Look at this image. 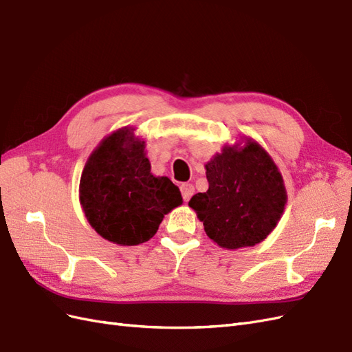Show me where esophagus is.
Here are the masks:
<instances>
[{
  "instance_id": "esophagus-1",
  "label": "esophagus",
  "mask_w": 352,
  "mask_h": 352,
  "mask_svg": "<svg viewBox=\"0 0 352 352\" xmlns=\"http://www.w3.org/2000/svg\"><path fill=\"white\" fill-rule=\"evenodd\" d=\"M180 192H182L184 201L188 202L190 199V197H192V194H194V186L190 185V184H182V185H180Z\"/></svg>"
}]
</instances>
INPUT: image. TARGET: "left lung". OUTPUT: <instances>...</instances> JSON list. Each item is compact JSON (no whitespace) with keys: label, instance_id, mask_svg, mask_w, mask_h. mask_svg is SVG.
I'll return each mask as SVG.
<instances>
[{"label":"left lung","instance_id":"1","mask_svg":"<svg viewBox=\"0 0 352 352\" xmlns=\"http://www.w3.org/2000/svg\"><path fill=\"white\" fill-rule=\"evenodd\" d=\"M207 192H198L189 207L219 247H254L267 238L283 214L286 188L270 154L254 141L223 145L206 164Z\"/></svg>","mask_w":352,"mask_h":352}]
</instances>
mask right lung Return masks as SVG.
Wrapping results in <instances>:
<instances>
[{
	"instance_id": "add662e5",
	"label": "right lung",
	"mask_w": 352,
	"mask_h": 352,
	"mask_svg": "<svg viewBox=\"0 0 352 352\" xmlns=\"http://www.w3.org/2000/svg\"><path fill=\"white\" fill-rule=\"evenodd\" d=\"M79 201L95 232L122 247L151 239L167 212L184 202L172 180L151 173L145 141L129 126L105 136L92 151Z\"/></svg>"
}]
</instances>
